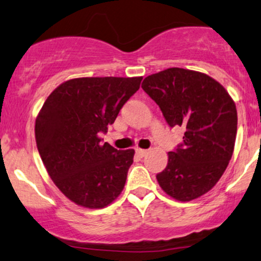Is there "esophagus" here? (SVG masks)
Wrapping results in <instances>:
<instances>
[{"label": "esophagus", "instance_id": "esophagus-1", "mask_svg": "<svg viewBox=\"0 0 261 261\" xmlns=\"http://www.w3.org/2000/svg\"><path fill=\"white\" fill-rule=\"evenodd\" d=\"M148 150H145V149H136V154L140 156V158H143V156H145V154H147Z\"/></svg>", "mask_w": 261, "mask_h": 261}]
</instances>
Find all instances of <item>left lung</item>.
<instances>
[{
	"mask_svg": "<svg viewBox=\"0 0 261 261\" xmlns=\"http://www.w3.org/2000/svg\"><path fill=\"white\" fill-rule=\"evenodd\" d=\"M142 88L158 103L169 126L185 128L182 143L168 152L167 167L156 175L159 185L180 201L203 196L216 185L234 151V101L216 80L182 68L148 76Z\"/></svg>",
	"mask_w": 261,
	"mask_h": 261,
	"instance_id": "left-lung-1",
	"label": "left lung"
}]
</instances>
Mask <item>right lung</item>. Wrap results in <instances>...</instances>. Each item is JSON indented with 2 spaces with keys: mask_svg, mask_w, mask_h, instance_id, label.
I'll use <instances>...</instances> for the list:
<instances>
[{
  "mask_svg": "<svg viewBox=\"0 0 261 261\" xmlns=\"http://www.w3.org/2000/svg\"><path fill=\"white\" fill-rule=\"evenodd\" d=\"M142 77H81L58 86L36 119L37 148L50 178L77 205L101 209L119 196L134 149L101 143Z\"/></svg>",
  "mask_w": 261,
  "mask_h": 261,
  "instance_id": "obj_1",
  "label": "right lung"
}]
</instances>
